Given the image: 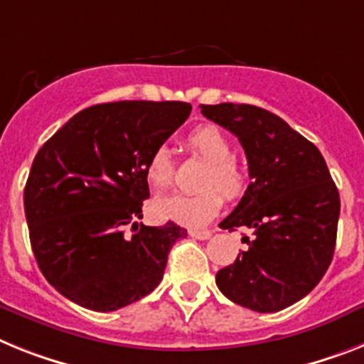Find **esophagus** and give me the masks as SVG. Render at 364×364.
Segmentation results:
<instances>
[{"label": "esophagus", "mask_w": 364, "mask_h": 364, "mask_svg": "<svg viewBox=\"0 0 364 364\" xmlns=\"http://www.w3.org/2000/svg\"><path fill=\"white\" fill-rule=\"evenodd\" d=\"M192 237V239H198V240H207V239H210V231H207V229H192L191 233H188Z\"/></svg>", "instance_id": "1"}]
</instances>
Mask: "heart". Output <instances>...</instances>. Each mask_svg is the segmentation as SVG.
<instances>
[{
  "label": "heart",
  "instance_id": "obj_1",
  "mask_svg": "<svg viewBox=\"0 0 364 364\" xmlns=\"http://www.w3.org/2000/svg\"><path fill=\"white\" fill-rule=\"evenodd\" d=\"M188 144L209 163L201 176L198 194H168L155 200L154 209L161 218L187 228H201L218 215L225 198H237L246 187V173L233 157V146L224 131L213 124L200 125L188 135ZM176 177L170 149L159 146L146 163V179L154 188H168ZM223 192L220 193L219 191Z\"/></svg>",
  "mask_w": 364,
  "mask_h": 364
}]
</instances>
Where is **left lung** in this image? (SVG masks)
Instances as JSON below:
<instances>
[{
    "mask_svg": "<svg viewBox=\"0 0 364 364\" xmlns=\"http://www.w3.org/2000/svg\"><path fill=\"white\" fill-rule=\"evenodd\" d=\"M231 131L252 183L220 228H248L253 240L216 274L220 292L257 313H276L318 285L331 264L341 198L318 148L279 116L246 103L200 105Z\"/></svg>",
    "mask_w": 364,
    "mask_h": 364,
    "instance_id": "left-lung-1",
    "label": "left lung"
}]
</instances>
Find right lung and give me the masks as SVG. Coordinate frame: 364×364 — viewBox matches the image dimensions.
Instances as JSON below:
<instances>
[{
  "instance_id": "1",
  "label": "right lung",
  "mask_w": 364,
  "mask_h": 364,
  "mask_svg": "<svg viewBox=\"0 0 364 364\" xmlns=\"http://www.w3.org/2000/svg\"><path fill=\"white\" fill-rule=\"evenodd\" d=\"M191 109L183 102L92 105L38 149L23 207L38 268L64 298L109 313L161 283L187 229L139 225L149 198L146 163ZM127 225L133 235H124Z\"/></svg>"
}]
</instances>
